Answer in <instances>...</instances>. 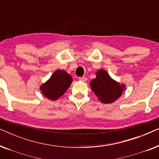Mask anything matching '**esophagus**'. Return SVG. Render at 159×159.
Masks as SVG:
<instances>
[{
  "instance_id": "34e87169",
  "label": "esophagus",
  "mask_w": 159,
  "mask_h": 159,
  "mask_svg": "<svg viewBox=\"0 0 159 159\" xmlns=\"http://www.w3.org/2000/svg\"><path fill=\"white\" fill-rule=\"evenodd\" d=\"M79 80L82 82H86L87 80H88V78L86 77H79Z\"/></svg>"
}]
</instances>
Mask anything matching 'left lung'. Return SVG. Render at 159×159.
I'll return each mask as SVG.
<instances>
[{"instance_id":"8db88e82","label":"left lung","mask_w":159,"mask_h":159,"mask_svg":"<svg viewBox=\"0 0 159 159\" xmlns=\"http://www.w3.org/2000/svg\"><path fill=\"white\" fill-rule=\"evenodd\" d=\"M90 87L100 101L103 103L114 102L121 96L125 88V84H120L111 79L103 69L97 71L96 78L91 80Z\"/></svg>"}]
</instances>
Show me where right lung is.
I'll use <instances>...</instances> for the list:
<instances>
[{
	"mask_svg": "<svg viewBox=\"0 0 159 159\" xmlns=\"http://www.w3.org/2000/svg\"><path fill=\"white\" fill-rule=\"evenodd\" d=\"M72 82V77L64 70L58 69L46 82L40 86L44 96L55 101L63 95Z\"/></svg>",
	"mask_w": 159,
	"mask_h": 159,
	"instance_id": "obj_1",
	"label": "right lung"
}]
</instances>
